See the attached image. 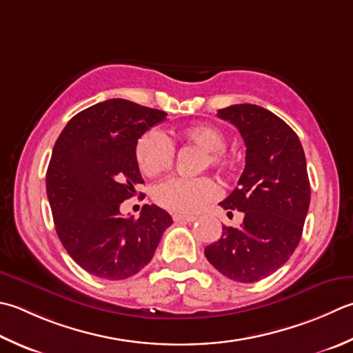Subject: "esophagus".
<instances>
[{
    "label": "esophagus",
    "instance_id": "esophagus-1",
    "mask_svg": "<svg viewBox=\"0 0 353 353\" xmlns=\"http://www.w3.org/2000/svg\"><path fill=\"white\" fill-rule=\"evenodd\" d=\"M172 220H174L176 223H188V222H194L196 217L185 216V214H172Z\"/></svg>",
    "mask_w": 353,
    "mask_h": 353
}]
</instances>
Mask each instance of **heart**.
Listing matches in <instances>:
<instances>
[{"mask_svg":"<svg viewBox=\"0 0 353 353\" xmlns=\"http://www.w3.org/2000/svg\"><path fill=\"white\" fill-rule=\"evenodd\" d=\"M177 137L196 143L205 150L203 163L228 168L231 156L225 150L222 130L210 123H192L179 130ZM136 162L147 176H157L170 168L174 159V145L161 130H148L137 139L134 148ZM219 194L217 183L210 177H168L153 190L154 202L162 208L177 214H192L203 208Z\"/></svg>","mask_w":353,"mask_h":353,"instance_id":"1","label":"heart"}]
</instances>
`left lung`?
<instances>
[{"instance_id":"1","label":"left lung","mask_w":353,"mask_h":353,"mask_svg":"<svg viewBox=\"0 0 353 353\" xmlns=\"http://www.w3.org/2000/svg\"><path fill=\"white\" fill-rule=\"evenodd\" d=\"M217 116L236 125L246 145V165L237 188L219 205L245 214L239 228L205 248L220 274L254 283L277 271L299 246L310 203L305 151L299 136L269 110L237 103Z\"/></svg>"}]
</instances>
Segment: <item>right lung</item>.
Listing matches in <instances>:
<instances>
[{"mask_svg":"<svg viewBox=\"0 0 353 353\" xmlns=\"http://www.w3.org/2000/svg\"><path fill=\"white\" fill-rule=\"evenodd\" d=\"M167 113L125 99L82 110L62 130L47 168L46 188L54 228L84 271L125 280L153 259L170 214L145 205L139 219L122 217L121 203L143 183L134 148Z\"/></svg>","mask_w":353,"mask_h":353,"instance_id":"right-lung-1","label":"right lung"}]
</instances>
